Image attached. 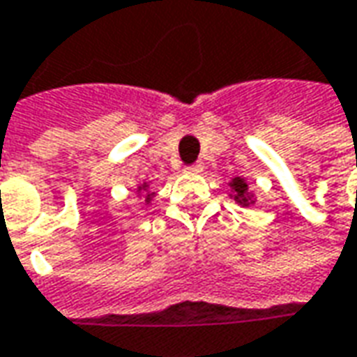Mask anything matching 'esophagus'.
I'll use <instances>...</instances> for the list:
<instances>
[{"mask_svg": "<svg viewBox=\"0 0 357 357\" xmlns=\"http://www.w3.org/2000/svg\"><path fill=\"white\" fill-rule=\"evenodd\" d=\"M189 172V174H199V172H201V169H203V166H201V164H191V166H188V168H185Z\"/></svg>", "mask_w": 357, "mask_h": 357, "instance_id": "34e87169", "label": "esophagus"}]
</instances>
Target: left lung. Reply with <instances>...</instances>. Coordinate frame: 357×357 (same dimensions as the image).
<instances>
[{
  "label": "left lung",
  "instance_id": "1",
  "mask_svg": "<svg viewBox=\"0 0 357 357\" xmlns=\"http://www.w3.org/2000/svg\"><path fill=\"white\" fill-rule=\"evenodd\" d=\"M230 189H232V195L230 197L234 199L238 205L242 207H248L254 203V193H250L248 183L244 178H234L230 181Z\"/></svg>",
  "mask_w": 357,
  "mask_h": 357
}]
</instances>
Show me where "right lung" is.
Segmentation results:
<instances>
[{
  "label": "right lung",
  "instance_id": "1",
  "mask_svg": "<svg viewBox=\"0 0 357 357\" xmlns=\"http://www.w3.org/2000/svg\"><path fill=\"white\" fill-rule=\"evenodd\" d=\"M138 193H142V197H144V203H150L152 201V197H154V193L152 191H148V183L144 181L140 188H138Z\"/></svg>",
  "mask_w": 357,
  "mask_h": 357
}]
</instances>
